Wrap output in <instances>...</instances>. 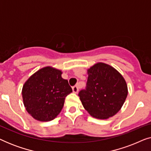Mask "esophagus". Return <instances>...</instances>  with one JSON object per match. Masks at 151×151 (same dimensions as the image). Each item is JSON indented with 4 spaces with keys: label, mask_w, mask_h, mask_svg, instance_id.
I'll list each match as a JSON object with an SVG mask.
<instances>
[{
    "label": "esophagus",
    "mask_w": 151,
    "mask_h": 151,
    "mask_svg": "<svg viewBox=\"0 0 151 151\" xmlns=\"http://www.w3.org/2000/svg\"><path fill=\"white\" fill-rule=\"evenodd\" d=\"M72 89H73V92L75 93H77L78 92V91H79V86L78 85H76L73 86V88H72Z\"/></svg>",
    "instance_id": "34e87169"
}]
</instances>
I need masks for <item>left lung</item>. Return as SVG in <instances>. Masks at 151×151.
<instances>
[{"label":"left lung","mask_w":151,"mask_h":151,"mask_svg":"<svg viewBox=\"0 0 151 151\" xmlns=\"http://www.w3.org/2000/svg\"><path fill=\"white\" fill-rule=\"evenodd\" d=\"M86 90L78 96L84 108L97 119L113 117L122 107L128 95L127 82L112 66L98 63L87 69Z\"/></svg>","instance_id":"obj_1"}]
</instances>
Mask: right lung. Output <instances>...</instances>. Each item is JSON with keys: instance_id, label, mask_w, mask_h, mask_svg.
Here are the masks:
<instances>
[{"instance_id": "obj_1", "label": "right lung", "mask_w": 151, "mask_h": 151, "mask_svg": "<svg viewBox=\"0 0 151 151\" xmlns=\"http://www.w3.org/2000/svg\"><path fill=\"white\" fill-rule=\"evenodd\" d=\"M63 71L47 66L32 74L22 89L24 106L36 120L49 122L55 119L63 108L66 96L72 92Z\"/></svg>"}]
</instances>
